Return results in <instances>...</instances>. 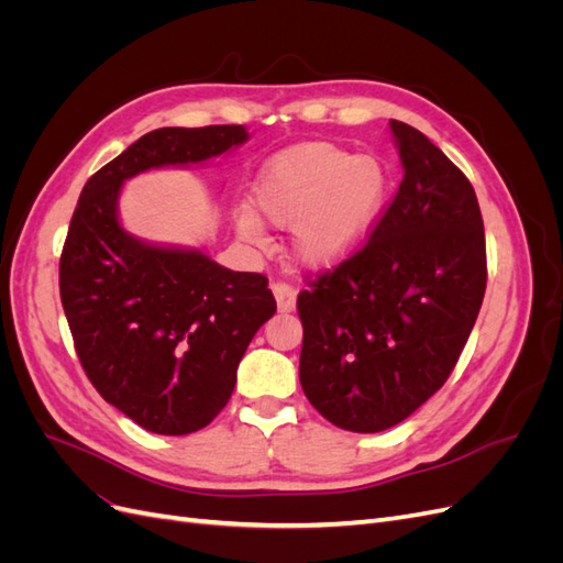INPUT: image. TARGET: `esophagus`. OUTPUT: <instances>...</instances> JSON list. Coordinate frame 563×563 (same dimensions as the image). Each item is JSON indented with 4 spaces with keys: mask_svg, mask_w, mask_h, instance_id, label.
<instances>
[{
    "mask_svg": "<svg viewBox=\"0 0 563 563\" xmlns=\"http://www.w3.org/2000/svg\"><path fill=\"white\" fill-rule=\"evenodd\" d=\"M272 294H275V298H277L279 312H291V310L296 308V296H298V291H296V288H294L291 284L275 282V284H272Z\"/></svg>",
    "mask_w": 563,
    "mask_h": 563,
    "instance_id": "34e87169",
    "label": "esophagus"
}]
</instances>
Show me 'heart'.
<instances>
[{
  "label": "heart",
  "instance_id": "obj_1",
  "mask_svg": "<svg viewBox=\"0 0 563 563\" xmlns=\"http://www.w3.org/2000/svg\"><path fill=\"white\" fill-rule=\"evenodd\" d=\"M380 159L333 143H302L272 157L253 185V209L277 228L294 225V251L312 267H331L360 249L385 203ZM236 232L265 242L261 220L236 216Z\"/></svg>",
  "mask_w": 563,
  "mask_h": 563
}]
</instances>
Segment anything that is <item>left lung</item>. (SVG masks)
<instances>
[{"label": "left lung", "mask_w": 563, "mask_h": 563, "mask_svg": "<svg viewBox=\"0 0 563 563\" xmlns=\"http://www.w3.org/2000/svg\"><path fill=\"white\" fill-rule=\"evenodd\" d=\"M404 178L368 240L298 296L300 385L329 422L383 432L444 385L486 291L474 187L428 135L397 119Z\"/></svg>", "instance_id": "obj_1"}]
</instances>
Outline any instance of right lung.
I'll list each match as a JSON object with an SVG mask.
<instances>
[{"label":"right lung","mask_w":563,"mask_h":563,"mask_svg":"<svg viewBox=\"0 0 563 563\" xmlns=\"http://www.w3.org/2000/svg\"><path fill=\"white\" fill-rule=\"evenodd\" d=\"M246 139L242 124L150 131L87 180L67 228L60 300L81 368L100 397L147 432L207 428L277 302L258 272L126 234L119 190L147 168L207 162Z\"/></svg>","instance_id":"right-lung-1"}]
</instances>
